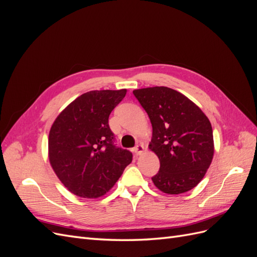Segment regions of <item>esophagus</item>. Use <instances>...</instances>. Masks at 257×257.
<instances>
[{"mask_svg":"<svg viewBox=\"0 0 257 257\" xmlns=\"http://www.w3.org/2000/svg\"><path fill=\"white\" fill-rule=\"evenodd\" d=\"M144 151H145V147H144L143 145H137V146L134 148V152H135L137 155H141Z\"/></svg>","mask_w":257,"mask_h":257,"instance_id":"esophagus-1","label":"esophagus"}]
</instances>
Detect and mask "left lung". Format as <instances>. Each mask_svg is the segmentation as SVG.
Wrapping results in <instances>:
<instances>
[{
  "label": "left lung",
  "mask_w": 257,
  "mask_h": 257,
  "mask_svg": "<svg viewBox=\"0 0 257 257\" xmlns=\"http://www.w3.org/2000/svg\"><path fill=\"white\" fill-rule=\"evenodd\" d=\"M133 93L152 124L149 148L161 164L152 177L154 185L167 194L195 188L213 159V133L207 115L191 99L167 87Z\"/></svg>",
  "instance_id": "1"
}]
</instances>
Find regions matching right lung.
Returning <instances> with one entry per match:
<instances>
[{"label": "right lung", "instance_id": "1", "mask_svg": "<svg viewBox=\"0 0 257 257\" xmlns=\"http://www.w3.org/2000/svg\"><path fill=\"white\" fill-rule=\"evenodd\" d=\"M126 90L90 91L77 97L54 120L49 161L65 188L77 196L105 195L132 162L133 154L114 145L108 118Z\"/></svg>", "mask_w": 257, "mask_h": 257}]
</instances>
